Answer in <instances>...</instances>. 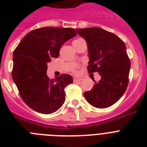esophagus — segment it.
<instances>
[{
	"mask_svg": "<svg viewBox=\"0 0 147 147\" xmlns=\"http://www.w3.org/2000/svg\"><path fill=\"white\" fill-rule=\"evenodd\" d=\"M82 80L81 78H75L73 79L74 83H78V82H80Z\"/></svg>",
	"mask_w": 147,
	"mask_h": 147,
	"instance_id": "34e87169",
	"label": "esophagus"
}]
</instances>
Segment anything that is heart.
<instances>
[{"instance_id": "b5f03b06", "label": "heart", "mask_w": 147, "mask_h": 147, "mask_svg": "<svg viewBox=\"0 0 147 147\" xmlns=\"http://www.w3.org/2000/svg\"><path fill=\"white\" fill-rule=\"evenodd\" d=\"M73 72H76V69H73Z\"/></svg>"}]
</instances>
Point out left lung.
<instances>
[{
  "label": "left lung",
  "instance_id": "obj_1",
  "mask_svg": "<svg viewBox=\"0 0 147 147\" xmlns=\"http://www.w3.org/2000/svg\"><path fill=\"white\" fill-rule=\"evenodd\" d=\"M87 42L88 73L98 72L101 80L90 91L84 93L86 101L100 109L109 107L124 94L128 85L131 61L125 42L119 37L98 27L76 29Z\"/></svg>",
  "mask_w": 147,
  "mask_h": 147
}]
</instances>
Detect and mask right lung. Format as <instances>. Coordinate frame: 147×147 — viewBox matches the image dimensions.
Returning a JSON list of instances; mask_svg holds the SVG:
<instances>
[{"label":"right lung","mask_w":147,"mask_h":147,"mask_svg":"<svg viewBox=\"0 0 147 147\" xmlns=\"http://www.w3.org/2000/svg\"><path fill=\"white\" fill-rule=\"evenodd\" d=\"M76 34L72 28L41 27L28 32L15 49L12 78L21 98L33 110L48 115L64 104V88L73 79L67 74L49 79L47 63L57 58L61 46Z\"/></svg>","instance_id":"obj_1"}]
</instances>
